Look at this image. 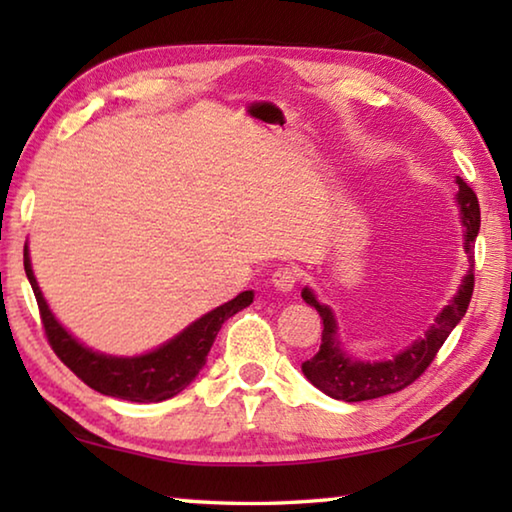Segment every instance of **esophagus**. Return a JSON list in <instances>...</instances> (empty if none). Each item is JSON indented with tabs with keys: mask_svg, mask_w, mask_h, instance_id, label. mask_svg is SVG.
<instances>
[{
	"mask_svg": "<svg viewBox=\"0 0 512 512\" xmlns=\"http://www.w3.org/2000/svg\"><path fill=\"white\" fill-rule=\"evenodd\" d=\"M298 280H300V275H298L296 268H277V271L273 273V280L271 282H273V287L277 291L289 293V291L296 289Z\"/></svg>",
	"mask_w": 512,
	"mask_h": 512,
	"instance_id": "1",
	"label": "esophagus"
}]
</instances>
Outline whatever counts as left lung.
I'll list each match as a JSON object with an SVG mask.
<instances>
[{
    "mask_svg": "<svg viewBox=\"0 0 512 512\" xmlns=\"http://www.w3.org/2000/svg\"><path fill=\"white\" fill-rule=\"evenodd\" d=\"M456 185V205L463 223V248L470 268L463 275L456 296L447 302L436 320L429 325L427 332H424V336L415 339L411 345H406L393 359H354L352 354L343 350L339 339V323H336L334 311L323 305V302H318L316 293L309 287L302 289V300L309 307H314L320 314V320H323L320 350L309 361L302 363V372L325 395L343 402H366L402 391V388L413 384L429 368V363L436 357V352L443 348L447 336L461 323L467 307H470V298L474 291V241L481 228V210L472 187L461 176H456Z\"/></svg>",
    "mask_w": 512,
    "mask_h": 512,
    "instance_id": "left-lung-1",
    "label": "left lung"
}]
</instances>
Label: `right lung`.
<instances>
[{
  "label": "right lung",
  "mask_w": 512,
  "mask_h": 512,
  "mask_svg": "<svg viewBox=\"0 0 512 512\" xmlns=\"http://www.w3.org/2000/svg\"><path fill=\"white\" fill-rule=\"evenodd\" d=\"M24 271H27L31 289L36 293L49 345L58 354V359L101 395L140 404L169 400V397L185 391L203 370L207 352H210L221 325L237 311L246 309L255 298L253 291L239 293L225 305L207 311L205 316L194 320L183 332L158 345L155 350L135 354V357H115V354L88 348L60 325V320L42 296L36 275H33L29 246H24Z\"/></svg>",
  "instance_id": "add662e5"
}]
</instances>
